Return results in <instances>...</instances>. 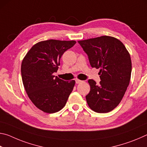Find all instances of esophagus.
<instances>
[{
    "mask_svg": "<svg viewBox=\"0 0 147 147\" xmlns=\"http://www.w3.org/2000/svg\"><path fill=\"white\" fill-rule=\"evenodd\" d=\"M75 82H76V84H80V83H82V81L80 80L76 79V80H75Z\"/></svg>",
    "mask_w": 147,
    "mask_h": 147,
    "instance_id": "1",
    "label": "esophagus"
}]
</instances>
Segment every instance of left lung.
<instances>
[{
    "label": "left lung",
    "instance_id": "left-lung-1",
    "mask_svg": "<svg viewBox=\"0 0 147 147\" xmlns=\"http://www.w3.org/2000/svg\"><path fill=\"white\" fill-rule=\"evenodd\" d=\"M78 43L88 56L92 67L100 69V84L89 80L90 91L86 96L92 110L107 113L121 102L130 80V56L123 43L110 36H101Z\"/></svg>",
    "mask_w": 147,
    "mask_h": 147
}]
</instances>
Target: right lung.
<instances>
[{"mask_svg": "<svg viewBox=\"0 0 147 147\" xmlns=\"http://www.w3.org/2000/svg\"><path fill=\"white\" fill-rule=\"evenodd\" d=\"M75 41L50 40L32 47L21 65L23 83L29 98L44 112L53 113L63 108L75 81H64L53 75L60 65V58Z\"/></svg>", "mask_w": 147, "mask_h": 147, "instance_id": "add662e5", "label": "right lung"}]
</instances>
